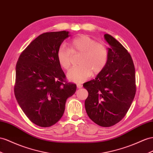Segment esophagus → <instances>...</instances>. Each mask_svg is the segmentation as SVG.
<instances>
[{
	"label": "esophagus",
	"mask_w": 153,
	"mask_h": 153,
	"mask_svg": "<svg viewBox=\"0 0 153 153\" xmlns=\"http://www.w3.org/2000/svg\"><path fill=\"white\" fill-rule=\"evenodd\" d=\"M82 87H83V85H82L81 84H80V83H77V88H81Z\"/></svg>",
	"instance_id": "esophagus-1"
}]
</instances>
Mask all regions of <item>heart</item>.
I'll return each mask as SVG.
<instances>
[{"label":"heart","mask_w":153,"mask_h":153,"mask_svg":"<svg viewBox=\"0 0 153 153\" xmlns=\"http://www.w3.org/2000/svg\"><path fill=\"white\" fill-rule=\"evenodd\" d=\"M70 51L72 53H81L79 64L67 73V78L71 81L81 83L91 76L97 74L105 68L107 62V51L105 47L85 35H81L72 39L70 42ZM57 59L62 68H69L71 64V54L65 45L57 50Z\"/></svg>","instance_id":"heart-1"}]
</instances>
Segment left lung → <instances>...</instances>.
<instances>
[{
  "label": "left lung",
  "instance_id": "obj_1",
  "mask_svg": "<svg viewBox=\"0 0 153 153\" xmlns=\"http://www.w3.org/2000/svg\"><path fill=\"white\" fill-rule=\"evenodd\" d=\"M104 39L107 62L94 79L83 84L88 96L85 101L88 117L100 126L116 124L127 114L136 94L135 68L131 55L109 34Z\"/></svg>",
  "mask_w": 153,
  "mask_h": 153
}]
</instances>
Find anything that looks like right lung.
<instances>
[{"label":"right lung","instance_id":"right-lung-1","mask_svg":"<svg viewBox=\"0 0 153 153\" xmlns=\"http://www.w3.org/2000/svg\"><path fill=\"white\" fill-rule=\"evenodd\" d=\"M69 32L38 36L19 56L15 68V96L29 120L42 127L56 123L64 114L66 100L76 91L67 83L57 59L59 47Z\"/></svg>","mask_w":153,"mask_h":153}]
</instances>
